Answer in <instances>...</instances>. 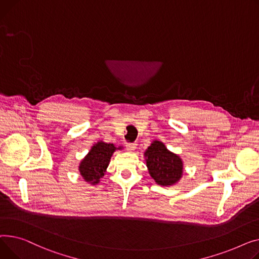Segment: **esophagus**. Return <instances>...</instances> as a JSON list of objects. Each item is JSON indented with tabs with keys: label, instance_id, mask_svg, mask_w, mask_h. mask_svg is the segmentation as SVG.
Masks as SVG:
<instances>
[{
	"label": "esophagus",
	"instance_id": "esophagus-1",
	"mask_svg": "<svg viewBox=\"0 0 259 259\" xmlns=\"http://www.w3.org/2000/svg\"><path fill=\"white\" fill-rule=\"evenodd\" d=\"M125 146H126V148H127L128 150L133 151V150H135V148L137 147V143H136V142H127V143L125 144Z\"/></svg>",
	"mask_w": 259,
	"mask_h": 259
}]
</instances>
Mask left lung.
Segmentation results:
<instances>
[{
  "label": "left lung",
  "instance_id": "left-lung-1",
  "mask_svg": "<svg viewBox=\"0 0 259 259\" xmlns=\"http://www.w3.org/2000/svg\"><path fill=\"white\" fill-rule=\"evenodd\" d=\"M148 171L159 185H172L183 172V163L179 156L167 150L160 141H155L145 151Z\"/></svg>",
  "mask_w": 259,
  "mask_h": 259
}]
</instances>
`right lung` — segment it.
<instances>
[{
    "label": "right lung",
    "instance_id": "obj_1",
    "mask_svg": "<svg viewBox=\"0 0 259 259\" xmlns=\"http://www.w3.org/2000/svg\"><path fill=\"white\" fill-rule=\"evenodd\" d=\"M116 149L114 144L111 143L98 142L95 144L79 165V171L84 181L97 184L104 176L106 167Z\"/></svg>",
    "mask_w": 259,
    "mask_h": 259
}]
</instances>
